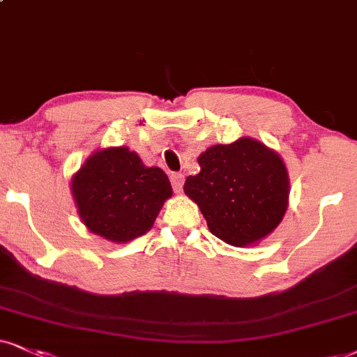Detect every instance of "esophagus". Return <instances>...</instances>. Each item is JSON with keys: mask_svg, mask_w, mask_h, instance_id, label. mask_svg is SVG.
I'll list each match as a JSON object with an SVG mask.
<instances>
[{"mask_svg": "<svg viewBox=\"0 0 357 357\" xmlns=\"http://www.w3.org/2000/svg\"><path fill=\"white\" fill-rule=\"evenodd\" d=\"M170 182H172V187H174V190L178 193L183 187V175L182 174H172Z\"/></svg>", "mask_w": 357, "mask_h": 357, "instance_id": "esophagus-1", "label": "esophagus"}]
</instances>
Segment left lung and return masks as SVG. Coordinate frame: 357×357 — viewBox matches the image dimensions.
<instances>
[{
  "label": "left lung",
  "instance_id": "obj_1",
  "mask_svg": "<svg viewBox=\"0 0 357 357\" xmlns=\"http://www.w3.org/2000/svg\"><path fill=\"white\" fill-rule=\"evenodd\" d=\"M199 165L183 192L199 205L215 236L233 246H252L275 231L289 199L288 169L278 152L240 137L206 149Z\"/></svg>",
  "mask_w": 357,
  "mask_h": 357
}]
</instances>
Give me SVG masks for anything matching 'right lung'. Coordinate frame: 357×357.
<instances>
[{"instance_id": "obj_1", "label": "right lung", "mask_w": 357, "mask_h": 357, "mask_svg": "<svg viewBox=\"0 0 357 357\" xmlns=\"http://www.w3.org/2000/svg\"><path fill=\"white\" fill-rule=\"evenodd\" d=\"M71 192L87 230L127 243L153 227L172 185L164 170L144 165L137 152L122 145L92 153L73 175Z\"/></svg>"}]
</instances>
